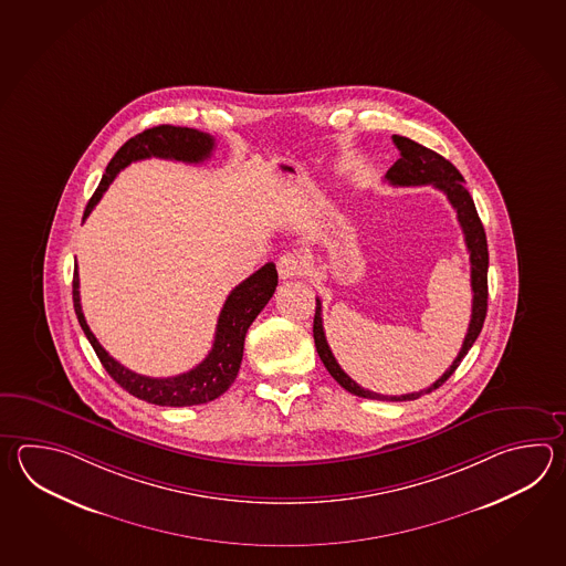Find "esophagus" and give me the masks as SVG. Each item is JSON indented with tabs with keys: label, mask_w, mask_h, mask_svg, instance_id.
Here are the masks:
<instances>
[{
	"label": "esophagus",
	"mask_w": 566,
	"mask_h": 566,
	"mask_svg": "<svg viewBox=\"0 0 566 566\" xmlns=\"http://www.w3.org/2000/svg\"><path fill=\"white\" fill-rule=\"evenodd\" d=\"M304 272V264H302L301 255L298 254H284L280 255L277 260V274L282 280H292V277L302 276Z\"/></svg>",
	"instance_id": "1"
}]
</instances>
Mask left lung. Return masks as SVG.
Segmentation results:
<instances>
[{"label":"left lung","instance_id":"1","mask_svg":"<svg viewBox=\"0 0 566 566\" xmlns=\"http://www.w3.org/2000/svg\"><path fill=\"white\" fill-rule=\"evenodd\" d=\"M392 143L401 153V157L387 171L385 179L391 185H399V187L433 185L436 189L443 191L446 197L450 199L451 208L455 209L458 221L462 226L465 245H468V252H470V264H472L473 292L472 318H470V326H468V333H465V338H463L462 348H460L455 360L451 363L450 369L446 370L431 387H427L423 391L407 392V395H381V392L363 389L336 363L335 355H333L331 346L326 343V336H324L323 302H321V298H316V312H314L312 333H314V345H316V350H318V357L323 360L326 370L331 373V377L343 389L357 395V397L377 399V401H413V399H419L426 392L436 391L443 382L448 381L451 375H453V370L460 367V363L468 355V350L472 348L475 338L482 333L485 312H488V242H485L484 226H482L480 216L475 211L472 196L463 187L462 174L448 159H443L441 155H438L436 150L427 149V147L419 145L416 140L392 135Z\"/></svg>","mask_w":566,"mask_h":566}]
</instances>
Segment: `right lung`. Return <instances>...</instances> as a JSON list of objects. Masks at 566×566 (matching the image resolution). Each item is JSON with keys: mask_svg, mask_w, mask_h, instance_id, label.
Wrapping results in <instances>:
<instances>
[{"mask_svg": "<svg viewBox=\"0 0 566 566\" xmlns=\"http://www.w3.org/2000/svg\"><path fill=\"white\" fill-rule=\"evenodd\" d=\"M216 147V139L196 128L174 127V125H159L147 128L137 137L128 139L115 157L108 163L106 174L91 197L88 206L84 209V220L91 216L94 206L101 201L108 185L113 184L118 171L127 165L149 157L171 159V161L201 163L209 159L211 150ZM81 280H78V265H74V280H72V301L74 311L78 316L84 335L93 345L96 357L101 358L106 373L115 379L125 391L133 397L143 399L147 403L163 405V407H189V405L208 403L218 399L228 391L231 382L235 381L238 370L242 365L243 340L250 324L262 312L268 301L274 296L277 286L276 265L272 262L262 265L252 276L245 277L242 284L231 290L228 301L223 304L216 326V338L209 350L196 369L187 370L175 377L155 379L145 377L139 373L123 367L118 360L111 357L96 340L93 331L88 328L81 306Z\"/></svg>", "mask_w": 566, "mask_h": 566, "instance_id": "obj_1", "label": "right lung"}]
</instances>
